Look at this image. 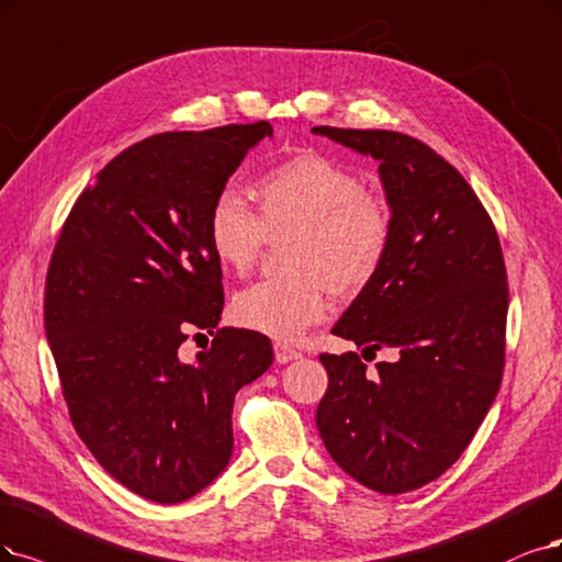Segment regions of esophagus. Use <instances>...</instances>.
<instances>
[{
  "instance_id": "1",
  "label": "esophagus",
  "mask_w": 562,
  "mask_h": 562,
  "mask_svg": "<svg viewBox=\"0 0 562 562\" xmlns=\"http://www.w3.org/2000/svg\"><path fill=\"white\" fill-rule=\"evenodd\" d=\"M273 351H276V361H278V363H289V361L301 359V351L294 349V347L284 345V342H276V345H273Z\"/></svg>"
}]
</instances>
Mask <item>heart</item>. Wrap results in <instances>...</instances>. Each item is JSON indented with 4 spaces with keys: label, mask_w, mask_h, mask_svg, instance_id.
<instances>
[{
    "label": "heart",
    "mask_w": 562,
    "mask_h": 562,
    "mask_svg": "<svg viewBox=\"0 0 562 562\" xmlns=\"http://www.w3.org/2000/svg\"><path fill=\"white\" fill-rule=\"evenodd\" d=\"M255 211L232 187L207 207L205 236L217 263L245 276L268 238L292 234V276L249 284L234 296L238 326L282 342L299 340L330 313V292L355 296L372 284L393 243V215L342 164L305 150L270 166L252 184Z\"/></svg>",
    "instance_id": "b5f03b06"
}]
</instances>
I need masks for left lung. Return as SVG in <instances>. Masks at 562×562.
<instances>
[{"mask_svg": "<svg viewBox=\"0 0 562 562\" xmlns=\"http://www.w3.org/2000/svg\"><path fill=\"white\" fill-rule=\"evenodd\" d=\"M375 157L393 215L380 276L347 307L334 336L396 361L375 370L357 351L319 355L328 389L317 428L363 486L398 495L449 470L474 438L503 382L507 268L482 201L419 138L386 130L315 127Z\"/></svg>", "mask_w": 562, "mask_h": 562, "instance_id": "1", "label": "left lung"}]
</instances>
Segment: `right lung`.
Segmentation results:
<instances>
[{"label":"right lung","instance_id":"obj_1","mask_svg":"<svg viewBox=\"0 0 562 562\" xmlns=\"http://www.w3.org/2000/svg\"><path fill=\"white\" fill-rule=\"evenodd\" d=\"M266 120L164 132L113 157L76 199L55 243L46 336L80 440L145 501L182 503L234 449L240 386L273 363L270 340L220 328L222 266L205 217ZM214 336L194 362L181 345Z\"/></svg>","mask_w":562,"mask_h":562}]
</instances>
